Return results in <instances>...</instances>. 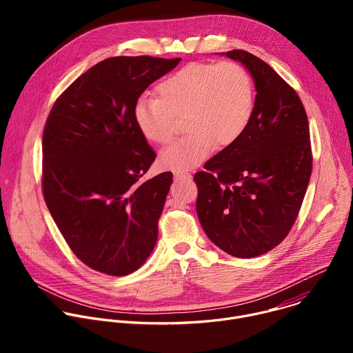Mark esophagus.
<instances>
[{"label": "esophagus", "mask_w": 353, "mask_h": 353, "mask_svg": "<svg viewBox=\"0 0 353 353\" xmlns=\"http://www.w3.org/2000/svg\"><path fill=\"white\" fill-rule=\"evenodd\" d=\"M190 179H191V176L188 173H174V180L176 181H187Z\"/></svg>", "instance_id": "34e87169"}]
</instances>
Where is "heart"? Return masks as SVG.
Returning <instances> with one entry per match:
<instances>
[{
    "instance_id": "heart-1",
    "label": "heart",
    "mask_w": 353,
    "mask_h": 353,
    "mask_svg": "<svg viewBox=\"0 0 353 353\" xmlns=\"http://www.w3.org/2000/svg\"><path fill=\"white\" fill-rule=\"evenodd\" d=\"M158 93L141 96L132 116L141 135L157 145H168L184 117L187 134L159 157V165L174 172L203 163L216 145H233L254 113L253 81L233 61L187 65L165 79Z\"/></svg>"
}]
</instances>
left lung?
Returning a JSON list of instances; mask_svg holds the SVG:
<instances>
[{
    "label": "left lung",
    "mask_w": 353,
    "mask_h": 353,
    "mask_svg": "<svg viewBox=\"0 0 353 353\" xmlns=\"http://www.w3.org/2000/svg\"><path fill=\"white\" fill-rule=\"evenodd\" d=\"M254 81V113L244 134L198 172L196 215L225 253L253 259L276 247L292 229L312 176L307 114L297 93L244 50L221 53Z\"/></svg>",
    "instance_id": "8db88e82"
}]
</instances>
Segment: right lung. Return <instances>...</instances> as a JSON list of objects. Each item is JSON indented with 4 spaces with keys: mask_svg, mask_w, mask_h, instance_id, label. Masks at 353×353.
Segmentation results:
<instances>
[{
    "mask_svg": "<svg viewBox=\"0 0 353 353\" xmlns=\"http://www.w3.org/2000/svg\"><path fill=\"white\" fill-rule=\"evenodd\" d=\"M181 59L112 57L57 99L43 132V195L74 254L124 276L152 253L170 172L141 181L157 158L132 110L143 90Z\"/></svg>",
    "mask_w": 353,
    "mask_h": 353,
    "instance_id": "right-lung-1",
    "label": "right lung"
}]
</instances>
